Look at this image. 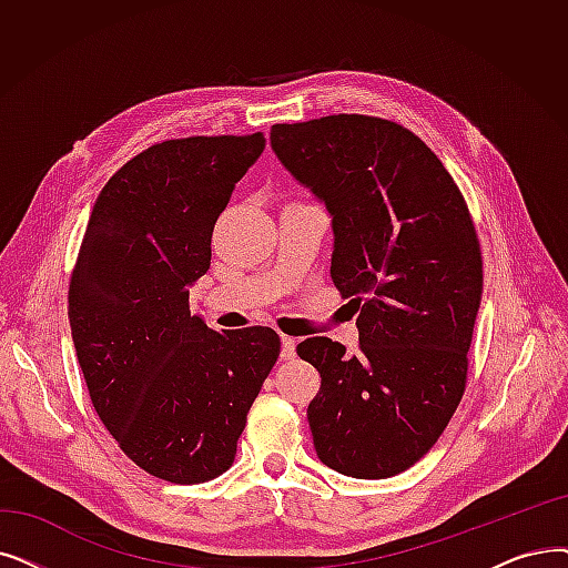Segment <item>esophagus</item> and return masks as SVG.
<instances>
[{
	"mask_svg": "<svg viewBox=\"0 0 568 568\" xmlns=\"http://www.w3.org/2000/svg\"><path fill=\"white\" fill-rule=\"evenodd\" d=\"M294 355H297V341L290 336H283L281 338V359H292Z\"/></svg>",
	"mask_w": 568,
	"mask_h": 568,
	"instance_id": "esophagus-1",
	"label": "esophagus"
}]
</instances>
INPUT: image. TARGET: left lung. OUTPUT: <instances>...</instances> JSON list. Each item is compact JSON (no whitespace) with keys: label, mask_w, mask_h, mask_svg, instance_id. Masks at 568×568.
Segmentation results:
<instances>
[{"label":"left lung","mask_w":568,"mask_h":568,"mask_svg":"<svg viewBox=\"0 0 568 568\" xmlns=\"http://www.w3.org/2000/svg\"><path fill=\"white\" fill-rule=\"evenodd\" d=\"M290 176L332 217V281L363 306L359 353L297 345L323 383L308 404L320 462L353 478L406 471L464 394L483 257L453 176L413 132L368 115L271 128Z\"/></svg>","instance_id":"1"}]
</instances>
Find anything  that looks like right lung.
Returning <instances> with one entry per match:
<instances>
[{"mask_svg": "<svg viewBox=\"0 0 568 568\" xmlns=\"http://www.w3.org/2000/svg\"><path fill=\"white\" fill-rule=\"evenodd\" d=\"M264 145L257 132L148 148L97 196L71 276V338L97 415L136 466L176 485L232 466L281 353L274 329L217 334L190 315L215 220Z\"/></svg>", "mask_w": 568, "mask_h": 568, "instance_id": "add662e5", "label": "right lung"}]
</instances>
